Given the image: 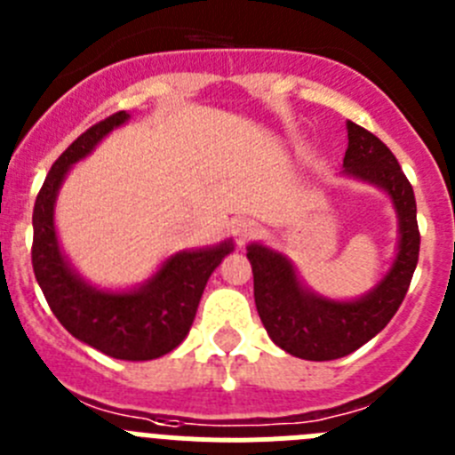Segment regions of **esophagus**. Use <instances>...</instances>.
<instances>
[{"label": "esophagus", "instance_id": "34e87169", "mask_svg": "<svg viewBox=\"0 0 455 455\" xmlns=\"http://www.w3.org/2000/svg\"><path fill=\"white\" fill-rule=\"evenodd\" d=\"M233 233H235V237L240 240V243H244L247 237L256 235L258 227H256V222H251V220L243 218V220H235V222H233Z\"/></svg>", "mask_w": 455, "mask_h": 455}]
</instances>
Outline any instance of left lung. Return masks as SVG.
I'll return each mask as SVG.
<instances>
[{"label": "left lung", "instance_id": "1", "mask_svg": "<svg viewBox=\"0 0 455 455\" xmlns=\"http://www.w3.org/2000/svg\"><path fill=\"white\" fill-rule=\"evenodd\" d=\"M347 138L342 174L386 192L396 212L399 243L379 283L358 299H331L310 290L285 253L263 243L247 247L253 299L265 331L274 345L304 360L349 355L386 329L406 297L419 256L415 192L395 154L354 122H347Z\"/></svg>", "mask_w": 455, "mask_h": 455}]
</instances>
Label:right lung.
I'll return each mask as SVG.
<instances>
[{"label": "right lung", "instance_id": "1", "mask_svg": "<svg viewBox=\"0 0 455 455\" xmlns=\"http://www.w3.org/2000/svg\"><path fill=\"white\" fill-rule=\"evenodd\" d=\"M129 117L120 110L90 126L52 165L34 206L31 263L49 308L76 339L110 358L154 360L186 339L208 278L233 251V240L172 253L145 283L129 290L97 288L72 267L56 233L59 190L72 165Z\"/></svg>", "mask_w": 455, "mask_h": 455}]
</instances>
